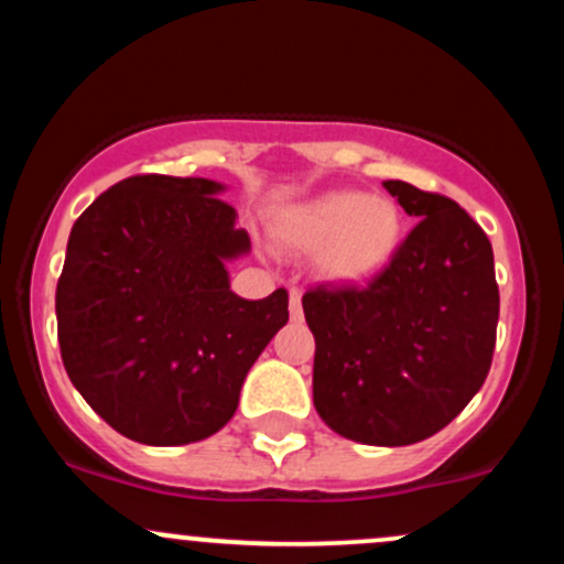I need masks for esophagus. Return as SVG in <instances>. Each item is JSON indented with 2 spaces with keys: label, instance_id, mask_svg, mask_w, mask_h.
<instances>
[{
  "label": "esophagus",
  "instance_id": "1",
  "mask_svg": "<svg viewBox=\"0 0 564 564\" xmlns=\"http://www.w3.org/2000/svg\"><path fill=\"white\" fill-rule=\"evenodd\" d=\"M289 313H291V321H302V291L291 289V294H289Z\"/></svg>",
  "mask_w": 564,
  "mask_h": 564
}]
</instances>
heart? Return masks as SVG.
Returning <instances> with one entry per match:
<instances>
[{"label": "heart", "mask_w": 564, "mask_h": 564, "mask_svg": "<svg viewBox=\"0 0 564 564\" xmlns=\"http://www.w3.org/2000/svg\"><path fill=\"white\" fill-rule=\"evenodd\" d=\"M403 228L394 200L360 191H326L275 217L278 241L318 251L321 273L336 283H364L381 273L400 249Z\"/></svg>", "instance_id": "heart-1"}]
</instances>
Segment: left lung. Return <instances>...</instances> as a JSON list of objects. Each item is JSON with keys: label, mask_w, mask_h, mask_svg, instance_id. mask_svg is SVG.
<instances>
[{"label": "left lung", "mask_w": 564, "mask_h": 564, "mask_svg": "<svg viewBox=\"0 0 564 564\" xmlns=\"http://www.w3.org/2000/svg\"><path fill=\"white\" fill-rule=\"evenodd\" d=\"M419 225L364 289L302 296L315 336V411L364 445H411L448 426L490 371L498 326L494 246L456 200L387 180Z\"/></svg>", "instance_id": "left-lung-1"}]
</instances>
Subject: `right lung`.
Wrapping results in <instances>:
<instances>
[{
    "label": "right lung",
    "instance_id": "obj_1",
    "mask_svg": "<svg viewBox=\"0 0 564 564\" xmlns=\"http://www.w3.org/2000/svg\"><path fill=\"white\" fill-rule=\"evenodd\" d=\"M204 177L138 174L84 209L55 291L63 366L119 435L187 445L215 435L243 379L289 321L286 289L230 291L249 232Z\"/></svg>",
    "mask_w": 564,
    "mask_h": 564
}]
</instances>
